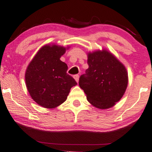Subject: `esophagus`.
<instances>
[{"label":"esophagus","instance_id":"esophagus-1","mask_svg":"<svg viewBox=\"0 0 152 152\" xmlns=\"http://www.w3.org/2000/svg\"><path fill=\"white\" fill-rule=\"evenodd\" d=\"M74 79H75L77 83H78V80H79V75H78V74H76V75L74 76Z\"/></svg>","mask_w":152,"mask_h":152}]
</instances>
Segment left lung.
Here are the masks:
<instances>
[{"instance_id":"8db88e82","label":"left lung","mask_w":152,"mask_h":152,"mask_svg":"<svg viewBox=\"0 0 152 152\" xmlns=\"http://www.w3.org/2000/svg\"><path fill=\"white\" fill-rule=\"evenodd\" d=\"M89 68L79 78V86L95 107L106 109L124 96L128 85L126 67L109 52L88 54Z\"/></svg>"}]
</instances>
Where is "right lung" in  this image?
Segmentation results:
<instances>
[{"label":"right lung","instance_id":"obj_1","mask_svg":"<svg viewBox=\"0 0 152 152\" xmlns=\"http://www.w3.org/2000/svg\"><path fill=\"white\" fill-rule=\"evenodd\" d=\"M64 47L46 45L31 61L25 74L26 87L38 104L53 108L66 100L71 88L77 85L67 73V65L60 60Z\"/></svg>","mask_w":152,"mask_h":152}]
</instances>
